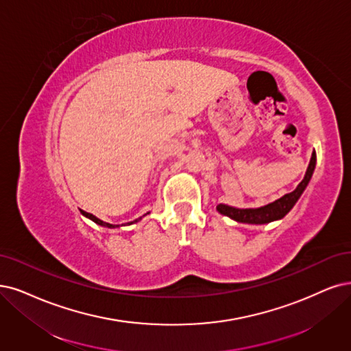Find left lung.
<instances>
[{
    "label": "left lung",
    "mask_w": 351,
    "mask_h": 351,
    "mask_svg": "<svg viewBox=\"0 0 351 351\" xmlns=\"http://www.w3.org/2000/svg\"><path fill=\"white\" fill-rule=\"evenodd\" d=\"M317 163V154L315 152L311 156V160L306 169V173L302 179V182L296 186L295 191L287 193L282 198L276 199L275 202H270L265 206H261V208H234V206H230L226 204H218L217 205V211L223 215L230 217L231 219H234L237 223H245V224H267L271 221H276V219L283 218L287 215L296 204V201L301 198L302 192L308 186L311 178H313L314 169Z\"/></svg>",
    "instance_id": "obj_1"
}]
</instances>
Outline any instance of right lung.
<instances>
[{"instance_id": "obj_1", "label": "right lung", "mask_w": 351, "mask_h": 351, "mask_svg": "<svg viewBox=\"0 0 351 351\" xmlns=\"http://www.w3.org/2000/svg\"><path fill=\"white\" fill-rule=\"evenodd\" d=\"M81 214H82V215H85L86 218H89V219H93V221H94V223H97L98 226H102V227H108V228H115V227H119V226H114V224H110V223L102 221V219L97 218L95 215L89 214V213H85V211H82V210H81ZM147 214H149V213H147ZM145 215H146V214H145ZM140 219H141V217H140V218H137V219H134V221H132V223H127V224H128V226H130V224H134V223L140 221Z\"/></svg>"}]
</instances>
